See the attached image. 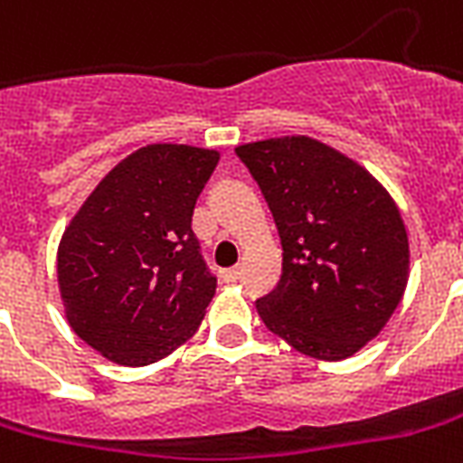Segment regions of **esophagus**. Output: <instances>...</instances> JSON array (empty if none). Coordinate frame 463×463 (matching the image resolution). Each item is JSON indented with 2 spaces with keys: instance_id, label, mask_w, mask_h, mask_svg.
I'll return each mask as SVG.
<instances>
[{
  "instance_id": "1",
  "label": "esophagus",
  "mask_w": 463,
  "mask_h": 463,
  "mask_svg": "<svg viewBox=\"0 0 463 463\" xmlns=\"http://www.w3.org/2000/svg\"><path fill=\"white\" fill-rule=\"evenodd\" d=\"M221 277H223V281L232 284V281H238V279L242 277V269H240V267H231V269L221 271Z\"/></svg>"
}]
</instances>
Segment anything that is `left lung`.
<instances>
[{"label":"left lung","instance_id":"obj_1","mask_svg":"<svg viewBox=\"0 0 463 463\" xmlns=\"http://www.w3.org/2000/svg\"><path fill=\"white\" fill-rule=\"evenodd\" d=\"M281 240V277L257 298L271 333L340 362L381 333L408 284L401 211L364 167L313 137L235 147Z\"/></svg>","mask_w":463,"mask_h":463}]
</instances>
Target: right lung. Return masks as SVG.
Listing matches in <instances>:
<instances>
[{
  "mask_svg": "<svg viewBox=\"0 0 463 463\" xmlns=\"http://www.w3.org/2000/svg\"><path fill=\"white\" fill-rule=\"evenodd\" d=\"M218 160L203 147H140L67 225L58 247L67 323L116 364H153L199 330L216 277L192 216Z\"/></svg>",
  "mask_w": 463,
  "mask_h": 463,
  "instance_id": "add662e5",
  "label": "right lung"
}]
</instances>
